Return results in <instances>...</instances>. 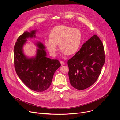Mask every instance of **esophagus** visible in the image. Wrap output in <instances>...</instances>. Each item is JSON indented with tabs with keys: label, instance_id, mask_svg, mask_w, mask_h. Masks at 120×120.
Listing matches in <instances>:
<instances>
[{
	"label": "esophagus",
	"instance_id": "esophagus-1",
	"mask_svg": "<svg viewBox=\"0 0 120 120\" xmlns=\"http://www.w3.org/2000/svg\"><path fill=\"white\" fill-rule=\"evenodd\" d=\"M60 62V63H61V65H63L64 64V62L63 61H61Z\"/></svg>",
	"mask_w": 120,
	"mask_h": 120
}]
</instances>
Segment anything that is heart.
<instances>
[{
    "label": "heart",
    "mask_w": 120,
    "mask_h": 120,
    "mask_svg": "<svg viewBox=\"0 0 120 120\" xmlns=\"http://www.w3.org/2000/svg\"><path fill=\"white\" fill-rule=\"evenodd\" d=\"M49 38L45 40L44 44L51 56H56L57 44L63 54L71 56L79 50L82 34L79 28L61 25L54 27L51 30Z\"/></svg>",
    "instance_id": "heart-1"
}]
</instances>
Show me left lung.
<instances>
[{"label": "left lung", "instance_id": "obj_1", "mask_svg": "<svg viewBox=\"0 0 120 120\" xmlns=\"http://www.w3.org/2000/svg\"><path fill=\"white\" fill-rule=\"evenodd\" d=\"M105 62L103 44L94 35L68 60V75L72 86L79 90L91 86L99 77Z\"/></svg>", "mask_w": 120, "mask_h": 120}]
</instances>
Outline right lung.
Masks as SVG:
<instances>
[{"mask_svg": "<svg viewBox=\"0 0 120 120\" xmlns=\"http://www.w3.org/2000/svg\"><path fill=\"white\" fill-rule=\"evenodd\" d=\"M37 30L25 32L17 39L14 48V61L15 72L19 78L29 89L38 92L47 89L53 75L61 66L57 59L46 57L45 46L38 42L35 57L28 58L23 53V47L28 38H36Z\"/></svg>", "mask_w": 120, "mask_h": 120, "instance_id": "1", "label": "right lung"}]
</instances>
